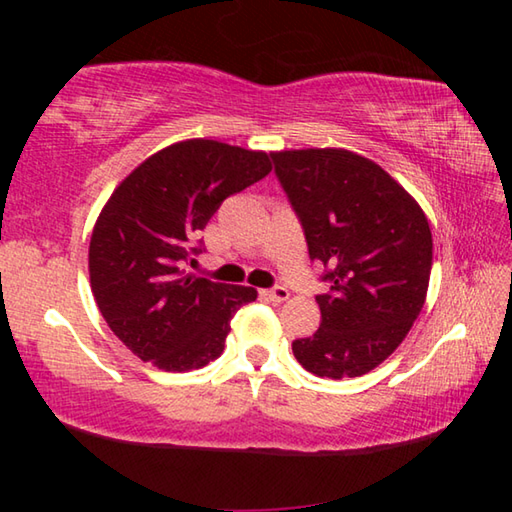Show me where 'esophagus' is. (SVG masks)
I'll use <instances>...</instances> for the list:
<instances>
[{
    "label": "esophagus",
    "mask_w": 512,
    "mask_h": 512,
    "mask_svg": "<svg viewBox=\"0 0 512 512\" xmlns=\"http://www.w3.org/2000/svg\"><path fill=\"white\" fill-rule=\"evenodd\" d=\"M262 296H264L266 300H271V302H284V300L289 298V289H284V287L264 289V291H262Z\"/></svg>",
    "instance_id": "obj_1"
}]
</instances>
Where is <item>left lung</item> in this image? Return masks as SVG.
<instances>
[{"label":"left lung","instance_id":"left-lung-1","mask_svg":"<svg viewBox=\"0 0 512 512\" xmlns=\"http://www.w3.org/2000/svg\"><path fill=\"white\" fill-rule=\"evenodd\" d=\"M275 176L305 232L311 262L327 271L316 296L320 327L293 341L318 377H361L391 357L427 298L431 230L406 189L345 149L273 153Z\"/></svg>","mask_w":512,"mask_h":512}]
</instances>
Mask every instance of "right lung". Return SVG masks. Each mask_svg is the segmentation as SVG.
Returning a JSON list of instances; mask_svg holds the SVG:
<instances>
[{
	"label": "right lung",
	"mask_w": 512,
	"mask_h": 512,
	"mask_svg": "<svg viewBox=\"0 0 512 512\" xmlns=\"http://www.w3.org/2000/svg\"><path fill=\"white\" fill-rule=\"evenodd\" d=\"M271 171L264 151L187 140L144 160L103 207L90 239V284L108 327L142 361L187 372L221 357L230 320L257 298L183 273L194 237L225 198Z\"/></svg>",
	"instance_id": "right-lung-1"
}]
</instances>
